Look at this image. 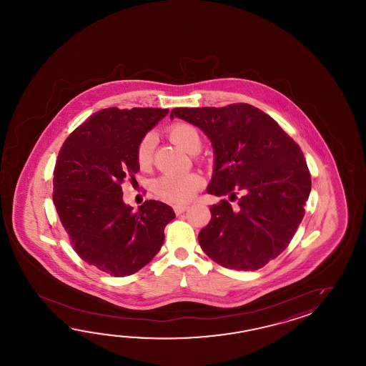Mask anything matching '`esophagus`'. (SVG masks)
<instances>
[{"mask_svg":"<svg viewBox=\"0 0 366 366\" xmlns=\"http://www.w3.org/2000/svg\"><path fill=\"white\" fill-rule=\"evenodd\" d=\"M187 209H188V207L183 205V204H175V205H174V212H175L177 214H182V213L186 212Z\"/></svg>","mask_w":366,"mask_h":366,"instance_id":"esophagus-1","label":"esophagus"}]
</instances>
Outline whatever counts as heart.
I'll list each match as a JSON object with an SVG mask.
<instances>
[{"label":"heart","mask_w":366,"mask_h":366,"mask_svg":"<svg viewBox=\"0 0 366 366\" xmlns=\"http://www.w3.org/2000/svg\"><path fill=\"white\" fill-rule=\"evenodd\" d=\"M170 140L183 149L187 153H196L200 149V136L194 127L188 124H174L169 128ZM154 150V137L147 134L140 141L136 159L142 169L148 167L153 159ZM202 180L197 174H164L154 182L156 194L164 200L172 202H186L194 197L199 188L202 187Z\"/></svg>","instance_id":"heart-1"}]
</instances>
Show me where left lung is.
<instances>
[{"mask_svg": "<svg viewBox=\"0 0 366 366\" xmlns=\"http://www.w3.org/2000/svg\"><path fill=\"white\" fill-rule=\"evenodd\" d=\"M207 134L214 169L207 192L229 194L210 207L199 233L208 257L225 268L255 271L288 247L305 214L310 172L295 141L272 117L247 104L174 109Z\"/></svg>", "mask_w": 366, "mask_h": 366, "instance_id": "obj_1", "label": "left lung"}]
</instances>
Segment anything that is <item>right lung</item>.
Here are the masks:
<instances>
[{"label":"right lung","mask_w":366,"mask_h":366,"mask_svg":"<svg viewBox=\"0 0 366 366\" xmlns=\"http://www.w3.org/2000/svg\"><path fill=\"white\" fill-rule=\"evenodd\" d=\"M167 109H101L70 133L54 172V204L78 257L115 277L140 271L175 218L170 205L123 202L122 183L140 170L136 152Z\"/></svg>","instance_id":"add662e5"}]
</instances>
